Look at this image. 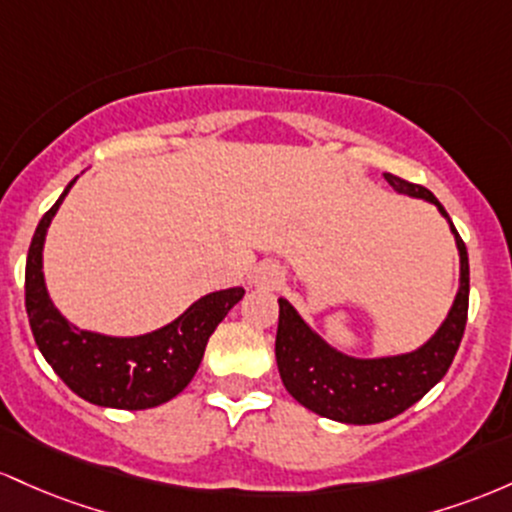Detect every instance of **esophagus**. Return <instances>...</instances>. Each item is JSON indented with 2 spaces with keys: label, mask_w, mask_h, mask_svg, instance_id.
<instances>
[{
  "label": "esophagus",
  "mask_w": 512,
  "mask_h": 512,
  "mask_svg": "<svg viewBox=\"0 0 512 512\" xmlns=\"http://www.w3.org/2000/svg\"><path fill=\"white\" fill-rule=\"evenodd\" d=\"M283 280L285 273L278 263H261L254 271V275H251V283L256 287H268V290H271V287H278Z\"/></svg>",
  "instance_id": "obj_1"
}]
</instances>
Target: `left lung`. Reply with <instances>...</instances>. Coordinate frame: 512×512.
<instances>
[{
	"label": "left lung",
	"instance_id": "obj_1",
	"mask_svg": "<svg viewBox=\"0 0 512 512\" xmlns=\"http://www.w3.org/2000/svg\"><path fill=\"white\" fill-rule=\"evenodd\" d=\"M396 193L433 203L450 222L459 251V290L440 329L411 353L387 358H353L341 353L304 321L290 302L280 297L275 360L280 380L304 409L338 423L370 426L404 413L423 399L450 370L462 343L469 309V256L467 246L452 225L450 215L428 188L384 174Z\"/></svg>",
	"mask_w": 512,
	"mask_h": 512
}]
</instances>
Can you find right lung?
I'll return each instance as SVG.
<instances>
[{
    "mask_svg": "<svg viewBox=\"0 0 512 512\" xmlns=\"http://www.w3.org/2000/svg\"><path fill=\"white\" fill-rule=\"evenodd\" d=\"M74 181L38 222L28 249L26 312L33 338L55 375L89 404L125 411L152 409L188 387L208 338L244 297V287L210 292L179 319L142 336H103L77 329L50 300L43 275L45 234Z\"/></svg>",
    "mask_w": 512,
    "mask_h": 512,
    "instance_id": "1",
    "label": "right lung"
}]
</instances>
